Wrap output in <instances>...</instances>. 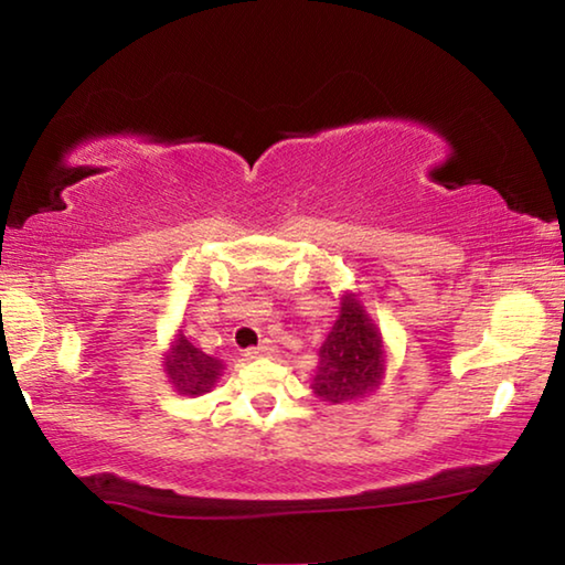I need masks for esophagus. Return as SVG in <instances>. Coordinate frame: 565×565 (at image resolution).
I'll list each match as a JSON object with an SVG mask.
<instances>
[{"instance_id": "obj_1", "label": "esophagus", "mask_w": 565, "mask_h": 565, "mask_svg": "<svg viewBox=\"0 0 565 565\" xmlns=\"http://www.w3.org/2000/svg\"><path fill=\"white\" fill-rule=\"evenodd\" d=\"M271 353H274V343H271L269 339H266V341L259 343V347L246 349L244 356H246V359H262V356H271Z\"/></svg>"}]
</instances>
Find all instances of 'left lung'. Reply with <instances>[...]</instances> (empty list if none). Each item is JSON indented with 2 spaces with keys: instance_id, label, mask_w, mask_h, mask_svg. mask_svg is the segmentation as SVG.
<instances>
[{
  "instance_id": "left-lung-1",
  "label": "left lung",
  "mask_w": 565,
  "mask_h": 565,
  "mask_svg": "<svg viewBox=\"0 0 565 565\" xmlns=\"http://www.w3.org/2000/svg\"><path fill=\"white\" fill-rule=\"evenodd\" d=\"M386 371L384 339L356 294H343L339 317L319 349L313 394L329 404H351L379 388Z\"/></svg>"
}]
</instances>
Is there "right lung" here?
<instances>
[{"instance_id": "obj_1", "label": "right lung", "mask_w": 565, "mask_h": 565, "mask_svg": "<svg viewBox=\"0 0 565 565\" xmlns=\"http://www.w3.org/2000/svg\"><path fill=\"white\" fill-rule=\"evenodd\" d=\"M164 371L169 384L174 386L181 396H202L206 391H212L216 379L224 374V363L209 356L202 349H196L194 343L179 331L164 359Z\"/></svg>"}]
</instances>
